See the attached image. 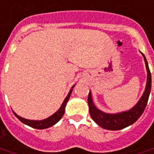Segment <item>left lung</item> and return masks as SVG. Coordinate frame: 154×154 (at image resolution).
<instances>
[{
    "label": "left lung",
    "instance_id": "left-lung-1",
    "mask_svg": "<svg viewBox=\"0 0 154 154\" xmlns=\"http://www.w3.org/2000/svg\"><path fill=\"white\" fill-rule=\"evenodd\" d=\"M143 55L144 57L146 68L147 71V85H146L144 94L142 96L141 99L131 109L125 111V112L116 114V115L105 114V113L99 110L95 107L94 104L93 103V100H92L91 93L88 94V106H89V113H90L91 117L95 121V123H97L99 126H101L103 129L117 131V130H121L125 127H127L128 125L133 124L134 122L137 121L139 117L142 116V114L144 111L145 108L147 106L150 91H151L152 77L147 59L143 54Z\"/></svg>",
    "mask_w": 154,
    "mask_h": 154
}]
</instances>
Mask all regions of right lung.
I'll list each match as a JSON object with an SVG mask.
<instances>
[{"instance_id":"1","label":"right lung","mask_w":154,"mask_h":154,"mask_svg":"<svg viewBox=\"0 0 154 154\" xmlns=\"http://www.w3.org/2000/svg\"><path fill=\"white\" fill-rule=\"evenodd\" d=\"M73 88V87H72ZM72 92V89H71V91L69 92L68 95L66 96V98L65 99L64 102L61 104V106L58 109V111L52 115L51 117L47 118L45 120H43V121H31V120H27V119H24V118H22L20 117L19 116H17L16 113H14L15 116L20 121H22L23 123H24L26 125H29L33 128H35V129H45V128H48V127H51L52 125H54L55 123H57L58 121L61 119V117L63 116L64 112H65V107L66 105V103L68 101V99H70V96H71V94Z\"/></svg>"}]
</instances>
